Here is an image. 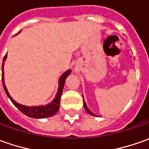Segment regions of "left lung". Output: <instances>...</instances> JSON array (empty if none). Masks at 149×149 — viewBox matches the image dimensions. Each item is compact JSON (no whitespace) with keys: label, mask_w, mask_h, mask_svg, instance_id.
<instances>
[{"label":"left lung","mask_w":149,"mask_h":149,"mask_svg":"<svg viewBox=\"0 0 149 149\" xmlns=\"http://www.w3.org/2000/svg\"><path fill=\"white\" fill-rule=\"evenodd\" d=\"M83 104H84V108H85V110H86V112H87L88 114H90L91 116H96V115H95L94 113H92V112H91V110H89V109H88V107L86 106V102H85V101H84V99H83Z\"/></svg>","instance_id":"obj_1"}]
</instances>
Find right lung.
<instances>
[{"label": "right lung", "instance_id": "obj_1", "mask_svg": "<svg viewBox=\"0 0 149 149\" xmlns=\"http://www.w3.org/2000/svg\"><path fill=\"white\" fill-rule=\"evenodd\" d=\"M20 32V31H19ZM7 58V54L5 55L4 58H3L2 63V82L4 90L6 91L7 96L10 98V100H11V102L13 103L15 107H17L19 110H20L23 114L25 116H29L30 118H34V119H43V118H47V117H51L54 116L59 110V105H60V100H61V95L63 93V86H64L65 80L68 77V76L71 73V69L68 70L67 72H65L60 77L58 81V90L56 94V96L54 98L53 101L51 103H49L46 105H39V106H26V105H20L17 103L15 100L12 99V97L10 95L8 92L6 86L5 85V80H4V63L5 61Z\"/></svg>", "mask_w": 149, "mask_h": 149}]
</instances>
